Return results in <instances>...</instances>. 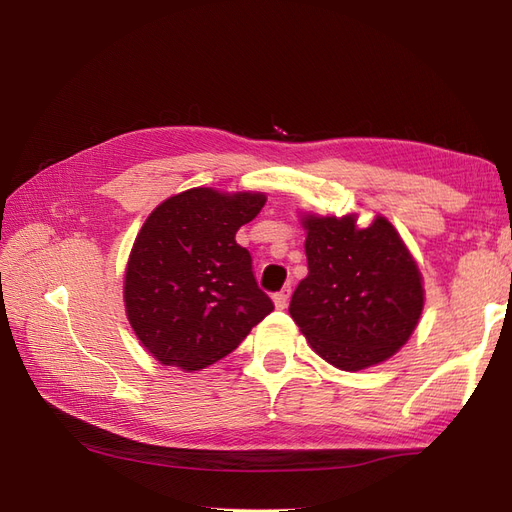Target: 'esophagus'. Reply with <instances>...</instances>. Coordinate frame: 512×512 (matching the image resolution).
I'll return each mask as SVG.
<instances>
[{
	"label": "esophagus",
	"mask_w": 512,
	"mask_h": 512,
	"mask_svg": "<svg viewBox=\"0 0 512 512\" xmlns=\"http://www.w3.org/2000/svg\"><path fill=\"white\" fill-rule=\"evenodd\" d=\"M288 299H290V286L282 288L280 292H275L273 303H275V307H277V309H284V307L288 305Z\"/></svg>",
	"instance_id": "34e87169"
}]
</instances>
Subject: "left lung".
<instances>
[{"label":"left lung","instance_id":"8db88e82","mask_svg":"<svg viewBox=\"0 0 512 512\" xmlns=\"http://www.w3.org/2000/svg\"><path fill=\"white\" fill-rule=\"evenodd\" d=\"M307 277L288 312L307 344L344 371L378 365L404 346L423 314V275L395 226L376 215L361 228L356 213H307Z\"/></svg>","mask_w":512,"mask_h":512}]
</instances>
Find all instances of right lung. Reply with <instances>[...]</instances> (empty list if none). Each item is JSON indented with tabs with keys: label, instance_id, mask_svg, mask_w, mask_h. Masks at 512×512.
Masks as SVG:
<instances>
[{
	"label": "right lung",
	"instance_id": "add662e5",
	"mask_svg": "<svg viewBox=\"0 0 512 512\" xmlns=\"http://www.w3.org/2000/svg\"><path fill=\"white\" fill-rule=\"evenodd\" d=\"M262 192L192 188L166 198L138 232L123 280L130 327L162 365L198 371L224 359L273 312L237 230Z\"/></svg>",
	"mask_w": 512,
	"mask_h": 512
}]
</instances>
